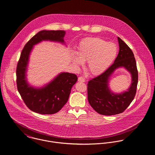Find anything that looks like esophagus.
<instances>
[{
    "label": "esophagus",
    "instance_id": "esophagus-1",
    "mask_svg": "<svg viewBox=\"0 0 155 155\" xmlns=\"http://www.w3.org/2000/svg\"><path fill=\"white\" fill-rule=\"evenodd\" d=\"M78 81L79 82H86V80L84 79V78H82V77H79L78 78Z\"/></svg>",
    "mask_w": 155,
    "mask_h": 155
}]
</instances>
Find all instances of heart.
I'll list each match as a JSON object with an SVG mask.
<instances>
[{"instance_id":"1","label":"heart","mask_w":155,"mask_h":155,"mask_svg":"<svg viewBox=\"0 0 155 155\" xmlns=\"http://www.w3.org/2000/svg\"><path fill=\"white\" fill-rule=\"evenodd\" d=\"M118 52L115 44L98 37L84 39L80 43L72 60L76 66L87 61V71L92 75H99L107 71L115 60Z\"/></svg>"}]
</instances>
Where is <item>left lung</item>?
I'll use <instances>...</instances> for the list:
<instances>
[{"mask_svg":"<svg viewBox=\"0 0 155 155\" xmlns=\"http://www.w3.org/2000/svg\"><path fill=\"white\" fill-rule=\"evenodd\" d=\"M118 54L113 64L101 74L90 80L87 84V99L89 104L97 113L104 115L122 113L130 105L136 95L138 83V71L132 50L120 38ZM124 67L131 74L132 84L127 91L114 93L108 86L110 77L116 69Z\"/></svg>","mask_w":155,"mask_h":155,"instance_id":"left-lung-1","label":"left lung"}]
</instances>
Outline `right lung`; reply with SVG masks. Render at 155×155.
<instances>
[{
    "mask_svg": "<svg viewBox=\"0 0 155 155\" xmlns=\"http://www.w3.org/2000/svg\"><path fill=\"white\" fill-rule=\"evenodd\" d=\"M66 32L62 30H42L32 37L24 46L16 68L18 91L24 102L32 111L41 114H53L59 111L66 104L71 89L78 81L75 74L63 72L41 87L28 84L26 73L30 53L33 46L42 41L65 44Z\"/></svg>",
    "mask_w": 155,
    "mask_h": 155,
    "instance_id": "1",
    "label": "right lung"
}]
</instances>
